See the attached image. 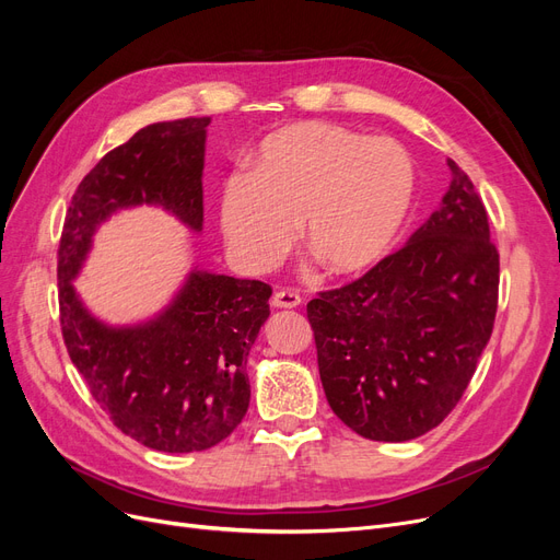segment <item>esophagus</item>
<instances>
[{"mask_svg": "<svg viewBox=\"0 0 560 560\" xmlns=\"http://www.w3.org/2000/svg\"><path fill=\"white\" fill-rule=\"evenodd\" d=\"M270 303H273V308H296L301 306V296L294 290H280L273 294Z\"/></svg>", "mask_w": 560, "mask_h": 560, "instance_id": "1", "label": "esophagus"}]
</instances>
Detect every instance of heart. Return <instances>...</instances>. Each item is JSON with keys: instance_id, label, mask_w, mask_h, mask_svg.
Wrapping results in <instances>:
<instances>
[{"instance_id": "1", "label": "heart", "mask_w": 560, "mask_h": 560, "mask_svg": "<svg viewBox=\"0 0 560 560\" xmlns=\"http://www.w3.org/2000/svg\"><path fill=\"white\" fill-rule=\"evenodd\" d=\"M413 163L404 147L334 124L270 132L247 175L222 191V231L245 266L266 270L301 245L329 276L366 273L385 259L413 202Z\"/></svg>"}]
</instances>
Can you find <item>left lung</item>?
Listing matches in <instances>:
<instances>
[{
    "mask_svg": "<svg viewBox=\"0 0 560 560\" xmlns=\"http://www.w3.org/2000/svg\"><path fill=\"white\" fill-rule=\"evenodd\" d=\"M442 206L401 249L308 303L331 411L371 442H409L460 401L493 334L500 254L471 179L448 161Z\"/></svg>",
    "mask_w": 560,
    "mask_h": 560,
    "instance_id": "obj_1",
    "label": "left lung"
}]
</instances>
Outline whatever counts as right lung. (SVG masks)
<instances>
[{"label":"right lung","instance_id":"1","mask_svg":"<svg viewBox=\"0 0 560 560\" xmlns=\"http://www.w3.org/2000/svg\"><path fill=\"white\" fill-rule=\"evenodd\" d=\"M208 116L151 124L112 149L81 179L58 247L60 327L70 360L114 425L147 448L194 453L217 446L249 406L247 354L268 319L273 290L194 270L177 299L138 327H107L72 280L100 222L149 202L202 229Z\"/></svg>","mask_w":560,"mask_h":560}]
</instances>
